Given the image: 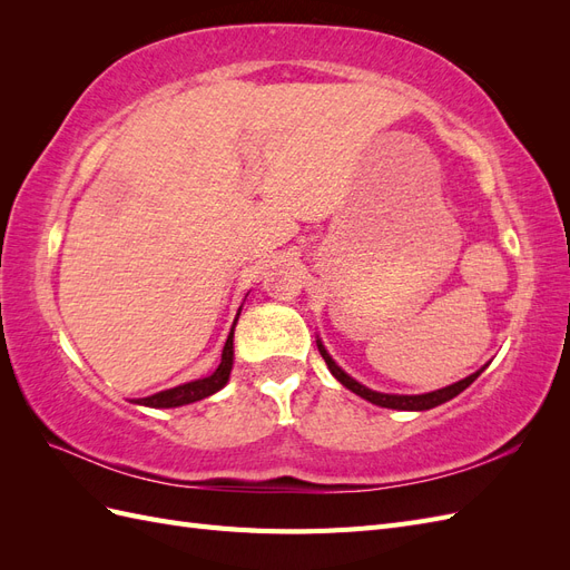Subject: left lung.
Returning a JSON list of instances; mask_svg holds the SVG:
<instances>
[{"instance_id": "1", "label": "left lung", "mask_w": 570, "mask_h": 570, "mask_svg": "<svg viewBox=\"0 0 570 570\" xmlns=\"http://www.w3.org/2000/svg\"><path fill=\"white\" fill-rule=\"evenodd\" d=\"M318 344V352H321V356L325 358V364H327V368H331V373L337 377V381L347 387V390H352L354 394H358V396H364V400H368L371 404H375V406H385V409H400V411H425V409H433V406H440V404H444V402H450V400H454L456 394H461L465 387H469L475 377L485 371V368H480V371H475L473 375H469V377H463V381H459V383H454V385H450V387H442V390H435V392H425V394H383V392H375V390H368V387H364L361 383H356L354 377H350L347 373H344L335 361L331 358V354L325 352V347L321 342H316Z\"/></svg>"}]
</instances>
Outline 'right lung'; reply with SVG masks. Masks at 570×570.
<instances>
[{
    "mask_svg": "<svg viewBox=\"0 0 570 570\" xmlns=\"http://www.w3.org/2000/svg\"><path fill=\"white\" fill-rule=\"evenodd\" d=\"M233 327H235V323H233ZM230 368H233V331L226 340V347H223L220 364L209 377H202V381H193V383H185V385L145 396V400H137V404H145V406H151V409H174V406L199 402V400H204V396L218 392L223 385L228 383Z\"/></svg>",
    "mask_w": 570,
    "mask_h": 570,
    "instance_id": "obj_1",
    "label": "right lung"
}]
</instances>
